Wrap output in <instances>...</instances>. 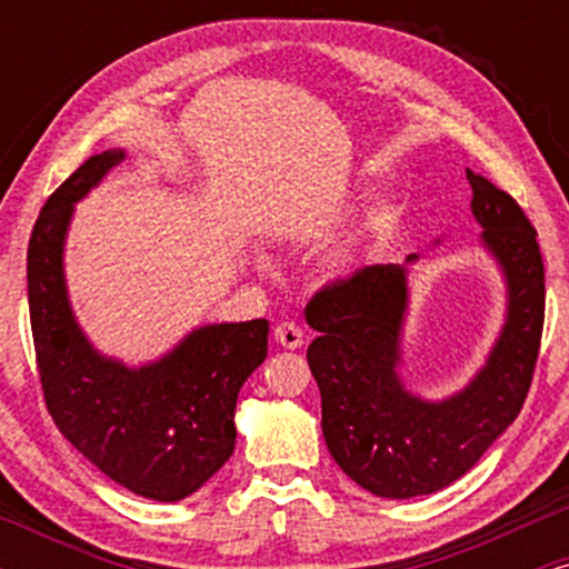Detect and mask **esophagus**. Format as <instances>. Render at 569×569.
<instances>
[{"label":"esophagus","instance_id":"esophagus-1","mask_svg":"<svg viewBox=\"0 0 569 569\" xmlns=\"http://www.w3.org/2000/svg\"><path fill=\"white\" fill-rule=\"evenodd\" d=\"M276 342L286 350H297V348H302V345H305V335H302V329H299L297 323L286 321V323L276 326Z\"/></svg>","mask_w":569,"mask_h":569}]
</instances>
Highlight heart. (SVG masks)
I'll list each match as a JSON object with an SVG mask.
<instances>
[{
  "mask_svg": "<svg viewBox=\"0 0 569 569\" xmlns=\"http://www.w3.org/2000/svg\"><path fill=\"white\" fill-rule=\"evenodd\" d=\"M352 272V259L348 257V253H337L335 259L329 262V276L331 278H348Z\"/></svg>",
  "mask_w": 569,
  "mask_h": 569,
  "instance_id": "1",
  "label": "heart"
}]
</instances>
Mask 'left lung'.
I'll return each mask as SVG.
<instances>
[{"label": "left lung", "instance_id": "8db88e82", "mask_svg": "<svg viewBox=\"0 0 569 569\" xmlns=\"http://www.w3.org/2000/svg\"><path fill=\"white\" fill-rule=\"evenodd\" d=\"M481 246L506 280V323L485 367L457 393L428 401L401 380L409 310L407 264L363 267L305 307L318 337L307 363L321 390L326 447L358 487L409 500L466 476L516 420L530 390L543 335L546 276L538 232L516 200L466 171Z\"/></svg>", "mask_w": 569, "mask_h": 569}]
</instances>
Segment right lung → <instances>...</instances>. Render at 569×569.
Returning <instances> with one entry per match:
<instances>
[{
  "instance_id": "right-lung-1",
  "label": "right lung",
  "mask_w": 569,
  "mask_h": 569,
  "mask_svg": "<svg viewBox=\"0 0 569 569\" xmlns=\"http://www.w3.org/2000/svg\"><path fill=\"white\" fill-rule=\"evenodd\" d=\"M122 160V149L93 154L44 202L26 257L31 335L58 430L117 485L176 502L198 492L234 452V403L267 358L270 323L200 326L141 367L93 348L71 310L63 246L74 202Z\"/></svg>"
}]
</instances>
